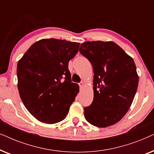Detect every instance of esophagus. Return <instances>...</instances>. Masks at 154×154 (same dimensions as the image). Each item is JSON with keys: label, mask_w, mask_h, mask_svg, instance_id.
<instances>
[{"label": "esophagus", "mask_w": 154, "mask_h": 154, "mask_svg": "<svg viewBox=\"0 0 154 154\" xmlns=\"http://www.w3.org/2000/svg\"><path fill=\"white\" fill-rule=\"evenodd\" d=\"M79 86L81 88H83L84 86H85V83H84V82H81V83H79Z\"/></svg>", "instance_id": "obj_1"}]
</instances>
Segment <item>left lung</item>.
<instances>
[{"label": "left lung", "instance_id": "left-lung-1", "mask_svg": "<svg viewBox=\"0 0 154 154\" xmlns=\"http://www.w3.org/2000/svg\"><path fill=\"white\" fill-rule=\"evenodd\" d=\"M79 51L93 68L94 98L84 108L88 123L98 128L121 121L133 102L139 83L134 62L113 41H87Z\"/></svg>", "mask_w": 154, "mask_h": 154}]
</instances>
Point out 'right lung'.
<instances>
[{
    "mask_svg": "<svg viewBox=\"0 0 154 154\" xmlns=\"http://www.w3.org/2000/svg\"><path fill=\"white\" fill-rule=\"evenodd\" d=\"M80 43L55 38L33 44L18 61L17 88L23 104L39 121L48 124L66 118L79 92L71 82L69 60Z\"/></svg>",
    "mask_w": 154,
    "mask_h": 154,
    "instance_id": "right-lung-1",
    "label": "right lung"
}]
</instances>
